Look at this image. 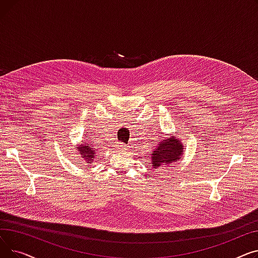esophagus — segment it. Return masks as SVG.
<instances>
[{"label":"esophagus","instance_id":"esophagus-1","mask_svg":"<svg viewBox=\"0 0 258 258\" xmlns=\"http://www.w3.org/2000/svg\"><path fill=\"white\" fill-rule=\"evenodd\" d=\"M125 147H126V146H125L124 144H119V145H118V150H124Z\"/></svg>","mask_w":258,"mask_h":258}]
</instances>
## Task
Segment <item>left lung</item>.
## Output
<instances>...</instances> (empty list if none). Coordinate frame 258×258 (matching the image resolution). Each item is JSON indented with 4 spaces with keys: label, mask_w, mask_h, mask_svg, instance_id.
<instances>
[{
    "label": "left lung",
    "mask_w": 258,
    "mask_h": 258,
    "mask_svg": "<svg viewBox=\"0 0 258 258\" xmlns=\"http://www.w3.org/2000/svg\"><path fill=\"white\" fill-rule=\"evenodd\" d=\"M182 154V144L179 142V140L171 137L170 139L160 142L155 148V151L152 153V164L154 168L164 167V165L178 161Z\"/></svg>",
    "instance_id": "1"
}]
</instances>
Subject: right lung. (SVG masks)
<instances>
[{"instance_id": "add662e5", "label": "right lung", "mask_w": 258, "mask_h": 258, "mask_svg": "<svg viewBox=\"0 0 258 258\" xmlns=\"http://www.w3.org/2000/svg\"><path fill=\"white\" fill-rule=\"evenodd\" d=\"M78 152H80L79 154L81 155V158H85L86 161L88 162H92L95 158V155H96V151H95V148L87 143L81 144L80 147H77Z\"/></svg>"}]
</instances>
